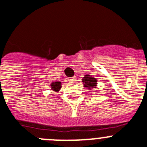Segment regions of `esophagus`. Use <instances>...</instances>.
<instances>
[{
    "instance_id": "1",
    "label": "esophagus",
    "mask_w": 147,
    "mask_h": 147,
    "mask_svg": "<svg viewBox=\"0 0 147 147\" xmlns=\"http://www.w3.org/2000/svg\"><path fill=\"white\" fill-rule=\"evenodd\" d=\"M68 80H69L71 82H74V81H76V76H73V77L69 78Z\"/></svg>"
}]
</instances>
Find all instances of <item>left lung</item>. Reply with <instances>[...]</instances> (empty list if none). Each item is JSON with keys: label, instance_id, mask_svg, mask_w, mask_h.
<instances>
[{"label": "left lung", "instance_id": "obj_1", "mask_svg": "<svg viewBox=\"0 0 147 147\" xmlns=\"http://www.w3.org/2000/svg\"><path fill=\"white\" fill-rule=\"evenodd\" d=\"M96 82L97 80L95 78L90 75H85V77L82 79V82L84 83L85 87L92 88V89H94L96 87Z\"/></svg>", "mask_w": 147, "mask_h": 147}]
</instances>
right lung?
Masks as SVG:
<instances>
[{
  "label": "right lung",
  "mask_w": 147,
  "mask_h": 147,
  "mask_svg": "<svg viewBox=\"0 0 147 147\" xmlns=\"http://www.w3.org/2000/svg\"><path fill=\"white\" fill-rule=\"evenodd\" d=\"M51 89L54 90L55 92H58L61 88V82H55L51 83Z\"/></svg>",
  "instance_id": "obj_1"
}]
</instances>
